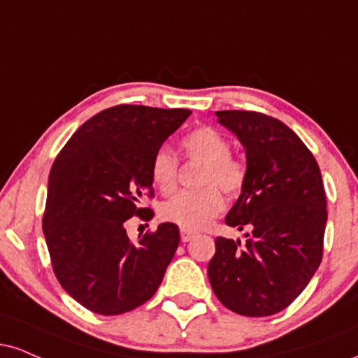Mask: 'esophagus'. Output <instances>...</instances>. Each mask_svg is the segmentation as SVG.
Instances as JSON below:
<instances>
[{
    "label": "esophagus",
    "instance_id": "esophagus-1",
    "mask_svg": "<svg viewBox=\"0 0 358 358\" xmlns=\"http://www.w3.org/2000/svg\"><path fill=\"white\" fill-rule=\"evenodd\" d=\"M196 236V234L195 231H192V230H182L180 231V238H182V242H190L192 238H195Z\"/></svg>",
    "mask_w": 358,
    "mask_h": 358
}]
</instances>
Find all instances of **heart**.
Instances as JSON below:
<instances>
[{
	"mask_svg": "<svg viewBox=\"0 0 358 358\" xmlns=\"http://www.w3.org/2000/svg\"><path fill=\"white\" fill-rule=\"evenodd\" d=\"M182 146L192 160L201 162L198 185L203 188L182 192L165 201L160 208L162 220L180 227L182 230H200L208 225L223 210V196L238 195L247 182L243 162L230 153V143L222 133L210 127H200L183 136ZM150 175L158 190L173 192L178 176V160L166 146L155 152L150 163Z\"/></svg>",
	"mask_w": 358,
	"mask_h": 358,
	"instance_id": "obj_1",
	"label": "heart"
}]
</instances>
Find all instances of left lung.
Listing matches in <instances>:
<instances>
[{"label": "left lung", "instance_id": "1", "mask_svg": "<svg viewBox=\"0 0 358 358\" xmlns=\"http://www.w3.org/2000/svg\"><path fill=\"white\" fill-rule=\"evenodd\" d=\"M247 155V182L225 223L247 242L217 236L208 278L231 312L268 317L303 292L324 255L327 198L318 163L285 123L257 111H217Z\"/></svg>", "mask_w": 358, "mask_h": 358}]
</instances>
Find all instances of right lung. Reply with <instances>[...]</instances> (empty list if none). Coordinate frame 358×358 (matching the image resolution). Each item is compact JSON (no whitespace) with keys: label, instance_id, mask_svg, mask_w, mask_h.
<instances>
[{"label":"right lung","instance_id":"right-lung-1","mask_svg":"<svg viewBox=\"0 0 358 358\" xmlns=\"http://www.w3.org/2000/svg\"><path fill=\"white\" fill-rule=\"evenodd\" d=\"M190 110L118 105L73 133L51 166L43 234L53 272L85 308L120 315L143 305L160 287L180 243L178 227L162 223L131 242L124 222L141 196H153L150 163Z\"/></svg>","mask_w":358,"mask_h":358}]
</instances>
